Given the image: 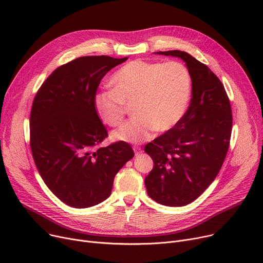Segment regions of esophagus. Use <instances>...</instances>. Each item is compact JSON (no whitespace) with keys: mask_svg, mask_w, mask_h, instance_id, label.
Wrapping results in <instances>:
<instances>
[{"mask_svg":"<svg viewBox=\"0 0 263 263\" xmlns=\"http://www.w3.org/2000/svg\"><path fill=\"white\" fill-rule=\"evenodd\" d=\"M133 150H134V154H135V156L140 155V154L142 153V148H141L140 146H134V147H133Z\"/></svg>","mask_w":263,"mask_h":263,"instance_id":"34e87169","label":"esophagus"}]
</instances>
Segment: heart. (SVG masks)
Wrapping results in <instances>:
<instances>
[{"instance_id":"1","label":"heart","mask_w":263,"mask_h":263,"mask_svg":"<svg viewBox=\"0 0 263 263\" xmlns=\"http://www.w3.org/2000/svg\"><path fill=\"white\" fill-rule=\"evenodd\" d=\"M113 89L93 97L97 115L109 127H117L132 103V119L115 130V141L141 143L155 131L172 129L184 115L192 90L187 68L179 62L132 61L110 78Z\"/></svg>"}]
</instances>
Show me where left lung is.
Wrapping results in <instances>:
<instances>
[{"label": "left lung", "instance_id": "1", "mask_svg": "<svg viewBox=\"0 0 263 263\" xmlns=\"http://www.w3.org/2000/svg\"><path fill=\"white\" fill-rule=\"evenodd\" d=\"M185 62L192 80V99L173 129L145 146L154 168L145 178L151 199L168 206L194 201L217 176L229 148L232 114L224 85L186 52H156Z\"/></svg>", "mask_w": 263, "mask_h": 263}]
</instances>
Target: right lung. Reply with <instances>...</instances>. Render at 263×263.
Masks as SVG:
<instances>
[{"instance_id": "obj_1", "label": "right lung", "mask_w": 263, "mask_h": 263, "mask_svg": "<svg viewBox=\"0 0 263 263\" xmlns=\"http://www.w3.org/2000/svg\"><path fill=\"white\" fill-rule=\"evenodd\" d=\"M128 58L82 57L48 77L30 117V145L36 167L53 194L73 208L105 200L119 170L134 157L126 142L99 145L107 136L93 97L102 78Z\"/></svg>"}]
</instances>
